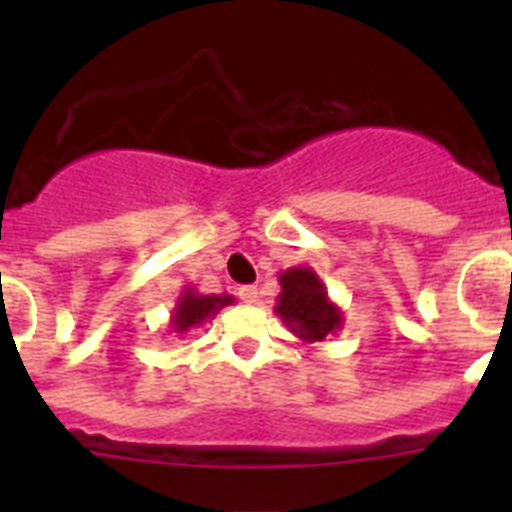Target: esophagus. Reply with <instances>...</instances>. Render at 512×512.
I'll return each mask as SVG.
<instances>
[{
    "label": "esophagus",
    "instance_id": "obj_1",
    "mask_svg": "<svg viewBox=\"0 0 512 512\" xmlns=\"http://www.w3.org/2000/svg\"><path fill=\"white\" fill-rule=\"evenodd\" d=\"M238 297H241L246 305H253V302L259 300V287H253V284H246V287H238Z\"/></svg>",
    "mask_w": 512,
    "mask_h": 512
}]
</instances>
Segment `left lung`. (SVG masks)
Returning <instances> with one entry per match:
<instances>
[{
    "label": "left lung",
    "mask_w": 512,
    "mask_h": 512,
    "mask_svg": "<svg viewBox=\"0 0 512 512\" xmlns=\"http://www.w3.org/2000/svg\"><path fill=\"white\" fill-rule=\"evenodd\" d=\"M282 292L277 297V312L282 323L305 343H323L343 328V312L328 297L323 279L312 266H292L279 274Z\"/></svg>",
    "instance_id": "1"
}]
</instances>
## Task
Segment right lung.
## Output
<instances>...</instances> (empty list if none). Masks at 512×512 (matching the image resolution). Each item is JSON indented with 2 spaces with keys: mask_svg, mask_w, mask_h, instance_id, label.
<instances>
[{
  "mask_svg": "<svg viewBox=\"0 0 512 512\" xmlns=\"http://www.w3.org/2000/svg\"><path fill=\"white\" fill-rule=\"evenodd\" d=\"M230 302H235L233 295H202V292H197V287H184V292L176 300L174 310H171V333L184 336L187 330L215 318L217 312L228 307Z\"/></svg>",
  "mask_w": 512,
  "mask_h": 512,
  "instance_id": "right-lung-1",
  "label": "right lung"
}]
</instances>
